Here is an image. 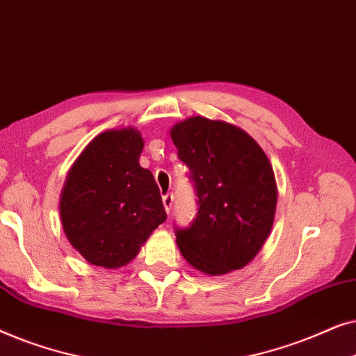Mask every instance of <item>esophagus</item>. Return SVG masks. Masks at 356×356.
<instances>
[{"label":"esophagus","instance_id":"esophagus-1","mask_svg":"<svg viewBox=\"0 0 356 356\" xmlns=\"http://www.w3.org/2000/svg\"><path fill=\"white\" fill-rule=\"evenodd\" d=\"M163 207H165V211H167V213H170V211H172V206H173V194L172 193H167L163 196Z\"/></svg>","mask_w":356,"mask_h":356}]
</instances>
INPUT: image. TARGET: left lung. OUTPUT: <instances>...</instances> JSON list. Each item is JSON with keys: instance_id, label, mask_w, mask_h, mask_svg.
Here are the masks:
<instances>
[{"instance_id": "1", "label": "left lung", "mask_w": 356, "mask_h": 356, "mask_svg": "<svg viewBox=\"0 0 356 356\" xmlns=\"http://www.w3.org/2000/svg\"><path fill=\"white\" fill-rule=\"evenodd\" d=\"M172 139L197 196L193 222L175 225L179 251L209 275L241 269L274 223L277 184L269 159L243 129L202 116L175 124Z\"/></svg>"}]
</instances>
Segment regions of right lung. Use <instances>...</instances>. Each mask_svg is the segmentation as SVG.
Returning <instances> with one entry per match:
<instances>
[{"instance_id":"obj_1","label":"right lung","mask_w":356,"mask_h":356,"mask_svg":"<svg viewBox=\"0 0 356 356\" xmlns=\"http://www.w3.org/2000/svg\"><path fill=\"white\" fill-rule=\"evenodd\" d=\"M136 129L105 131L72 165L60 212L67 240L87 262L121 267L167 220L154 175L139 165Z\"/></svg>"}]
</instances>
